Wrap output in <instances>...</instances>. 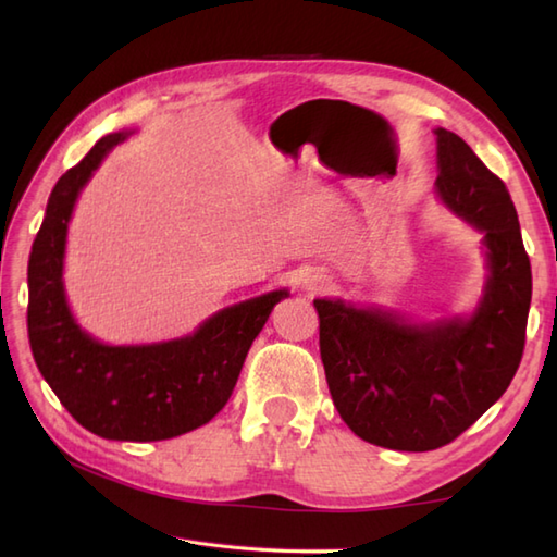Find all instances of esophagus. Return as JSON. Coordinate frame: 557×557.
Returning a JSON list of instances; mask_svg holds the SVG:
<instances>
[{
    "instance_id": "1",
    "label": "esophagus",
    "mask_w": 557,
    "mask_h": 557,
    "mask_svg": "<svg viewBox=\"0 0 557 557\" xmlns=\"http://www.w3.org/2000/svg\"><path fill=\"white\" fill-rule=\"evenodd\" d=\"M306 287H309L311 292H323L327 287V282L323 277H309V282H306Z\"/></svg>"
}]
</instances>
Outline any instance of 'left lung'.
<instances>
[{
  "instance_id": "left-lung-1",
  "label": "left lung",
  "mask_w": 557,
  "mask_h": 557,
  "mask_svg": "<svg viewBox=\"0 0 557 557\" xmlns=\"http://www.w3.org/2000/svg\"><path fill=\"white\" fill-rule=\"evenodd\" d=\"M443 203L488 248V282L469 321L411 325L399 315L315 299L321 359L342 421L361 441L429 453L465 433L510 387L527 339L531 263L517 210L457 134L435 128Z\"/></svg>"
}]
</instances>
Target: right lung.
Wrapping results in <instances>:
<instances>
[{
    "mask_svg": "<svg viewBox=\"0 0 557 557\" xmlns=\"http://www.w3.org/2000/svg\"><path fill=\"white\" fill-rule=\"evenodd\" d=\"M124 138H100L52 188L28 260V339L47 385L83 429L150 443L194 431L227 405L248 349L289 292L234 304L194 335L160 345L110 347L83 333L64 297L66 227L81 188Z\"/></svg>",
    "mask_w": 557,
    "mask_h": 557,
    "instance_id": "add662e5",
    "label": "right lung"
}]
</instances>
